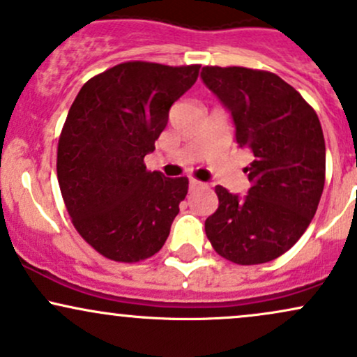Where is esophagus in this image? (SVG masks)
<instances>
[{"instance_id":"1","label":"esophagus","mask_w":357,"mask_h":357,"mask_svg":"<svg viewBox=\"0 0 357 357\" xmlns=\"http://www.w3.org/2000/svg\"><path fill=\"white\" fill-rule=\"evenodd\" d=\"M204 184L202 181H198V179H190V190H198V188H203Z\"/></svg>"}]
</instances>
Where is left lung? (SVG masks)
Segmentation results:
<instances>
[{
	"mask_svg": "<svg viewBox=\"0 0 357 357\" xmlns=\"http://www.w3.org/2000/svg\"><path fill=\"white\" fill-rule=\"evenodd\" d=\"M202 79L231 114L247 196L216 186L218 210L204 221L216 253L238 265L275 260L304 235L326 181V142L317 114L272 72L203 67Z\"/></svg>",
	"mask_w": 357,
	"mask_h": 357,
	"instance_id": "obj_1",
	"label": "left lung"
}]
</instances>
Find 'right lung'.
Listing matches in <instances>:
<instances>
[{
  "mask_svg": "<svg viewBox=\"0 0 357 357\" xmlns=\"http://www.w3.org/2000/svg\"><path fill=\"white\" fill-rule=\"evenodd\" d=\"M198 73L199 65L126 61L92 77L73 100L56 176L73 227L105 258L132 264L165 245L188 178L151 173L144 155Z\"/></svg>",
  "mask_w": 357,
  "mask_h": 357,
  "instance_id": "add662e5",
  "label": "right lung"
}]
</instances>
